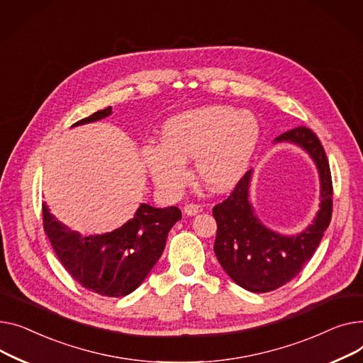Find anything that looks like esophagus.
Instances as JSON below:
<instances>
[{"instance_id": "esophagus-1", "label": "esophagus", "mask_w": 363, "mask_h": 363, "mask_svg": "<svg viewBox=\"0 0 363 363\" xmlns=\"http://www.w3.org/2000/svg\"><path fill=\"white\" fill-rule=\"evenodd\" d=\"M199 211H201V208H199V205H196V203H187V205L184 206V214H186V216H196Z\"/></svg>"}]
</instances>
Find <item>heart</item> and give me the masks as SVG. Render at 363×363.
Segmentation results:
<instances>
[{"label":"heart","mask_w":363,"mask_h":363,"mask_svg":"<svg viewBox=\"0 0 363 363\" xmlns=\"http://www.w3.org/2000/svg\"><path fill=\"white\" fill-rule=\"evenodd\" d=\"M261 138L252 113L230 105H205L168 118L162 145H146L143 161L154 183L168 195L190 184L189 160L195 158L198 177L211 189L224 190L247 169Z\"/></svg>","instance_id":"obj_1"}]
</instances>
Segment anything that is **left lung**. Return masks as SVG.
Masks as SVG:
<instances>
[{"mask_svg": "<svg viewBox=\"0 0 363 363\" xmlns=\"http://www.w3.org/2000/svg\"><path fill=\"white\" fill-rule=\"evenodd\" d=\"M275 142H293L312 157L321 179V209L313 224L296 236H281L268 230L255 217L247 199L252 169L238 182L227 199L212 208L217 221V259L233 281L253 293L277 290L294 279L312 258L333 214L330 164L318 136L306 125H299Z\"/></svg>", "mask_w": 363, "mask_h": 363, "instance_id": "8db88e82", "label": "left lung"}]
</instances>
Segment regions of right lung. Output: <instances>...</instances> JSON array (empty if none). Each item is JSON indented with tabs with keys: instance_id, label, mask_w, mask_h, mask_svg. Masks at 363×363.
I'll use <instances>...</instances> for the list:
<instances>
[{
	"instance_id": "obj_1",
	"label": "right lung",
	"mask_w": 363,
	"mask_h": 363,
	"mask_svg": "<svg viewBox=\"0 0 363 363\" xmlns=\"http://www.w3.org/2000/svg\"><path fill=\"white\" fill-rule=\"evenodd\" d=\"M110 114L111 106L73 125ZM42 217L55 255L73 279L96 294L120 297L136 290L151 272L161 258L168 231L182 218V211L177 206L154 208L142 203L130 221L99 236H82L61 225L45 203L42 205Z\"/></svg>"
}]
</instances>
